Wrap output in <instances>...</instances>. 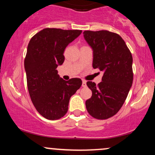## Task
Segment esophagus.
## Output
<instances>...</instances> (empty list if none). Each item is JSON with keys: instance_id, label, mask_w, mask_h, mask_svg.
<instances>
[{"instance_id": "esophagus-1", "label": "esophagus", "mask_w": 155, "mask_h": 155, "mask_svg": "<svg viewBox=\"0 0 155 155\" xmlns=\"http://www.w3.org/2000/svg\"><path fill=\"white\" fill-rule=\"evenodd\" d=\"M81 86L83 87H85L87 86V82L86 81H82V85Z\"/></svg>"}]
</instances>
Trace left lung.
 <instances>
[{
  "mask_svg": "<svg viewBox=\"0 0 155 155\" xmlns=\"http://www.w3.org/2000/svg\"><path fill=\"white\" fill-rule=\"evenodd\" d=\"M84 37L93 51V68L104 72L96 85L87 81L92 95L86 101L88 113L97 120H106L120 111L133 84V57L120 35L108 31H85Z\"/></svg>",
  "mask_w": 155,
  "mask_h": 155,
  "instance_id": "8db88e82",
  "label": "left lung"
}]
</instances>
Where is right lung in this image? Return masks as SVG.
I'll return each mask as SVG.
<instances>
[{
  "label": "right lung",
  "instance_id": "1",
  "mask_svg": "<svg viewBox=\"0 0 155 155\" xmlns=\"http://www.w3.org/2000/svg\"><path fill=\"white\" fill-rule=\"evenodd\" d=\"M81 32L45 28L28 44L24 63L28 92L35 108L47 120L63 117L68 109L71 97L81 86L80 79L65 81L56 70L65 60V49Z\"/></svg>",
  "mask_w": 155,
  "mask_h": 155
}]
</instances>
